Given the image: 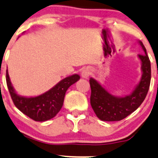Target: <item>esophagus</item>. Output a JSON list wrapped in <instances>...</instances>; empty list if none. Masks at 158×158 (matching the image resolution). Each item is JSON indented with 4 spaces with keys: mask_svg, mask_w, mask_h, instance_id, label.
I'll return each instance as SVG.
<instances>
[{
    "mask_svg": "<svg viewBox=\"0 0 158 158\" xmlns=\"http://www.w3.org/2000/svg\"><path fill=\"white\" fill-rule=\"evenodd\" d=\"M90 73H91V70H90V68H84V70L82 71V72H81V76H82L84 78H87V77L90 76Z\"/></svg>",
    "mask_w": 158,
    "mask_h": 158,
    "instance_id": "esophagus-1",
    "label": "esophagus"
}]
</instances>
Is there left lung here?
<instances>
[{
  "instance_id": "1",
  "label": "left lung",
  "mask_w": 158,
  "mask_h": 158,
  "mask_svg": "<svg viewBox=\"0 0 158 158\" xmlns=\"http://www.w3.org/2000/svg\"><path fill=\"white\" fill-rule=\"evenodd\" d=\"M144 54H139L142 63L141 80L135 90L129 96L116 98L112 96L96 80L90 79V104L100 120L104 121H118L123 120L137 110L148 94L151 78V61L147 54L146 48L140 41Z\"/></svg>"
}]
</instances>
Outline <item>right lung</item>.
<instances>
[{
	"instance_id": "add662e5",
	"label": "right lung",
	"mask_w": 158,
	"mask_h": 158,
	"mask_svg": "<svg viewBox=\"0 0 158 158\" xmlns=\"http://www.w3.org/2000/svg\"><path fill=\"white\" fill-rule=\"evenodd\" d=\"M80 79L78 74L66 77L46 93L34 97L24 98L16 94L11 85L8 73L6 81L11 99L18 109L35 121H45L54 118L63 106L65 93L68 87Z\"/></svg>"
}]
</instances>
